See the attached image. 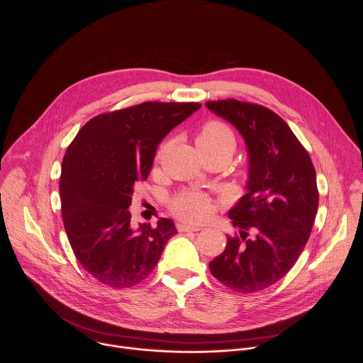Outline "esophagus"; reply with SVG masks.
<instances>
[{
  "mask_svg": "<svg viewBox=\"0 0 363 363\" xmlns=\"http://www.w3.org/2000/svg\"><path fill=\"white\" fill-rule=\"evenodd\" d=\"M178 231L179 233H188V231H199L201 227H196V225H189V224H178L177 225Z\"/></svg>",
  "mask_w": 363,
  "mask_h": 363,
  "instance_id": "obj_1",
  "label": "esophagus"
}]
</instances>
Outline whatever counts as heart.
Here are the masks:
<instances>
[{
    "label": "heart",
    "instance_id": "b5f03b06",
    "mask_svg": "<svg viewBox=\"0 0 363 363\" xmlns=\"http://www.w3.org/2000/svg\"><path fill=\"white\" fill-rule=\"evenodd\" d=\"M196 145L199 149L224 150L231 157V153L235 149V135L227 123L211 119L201 125L198 129ZM171 210L182 220L199 221L210 216L213 210V201L203 192L184 191L171 201Z\"/></svg>",
    "mask_w": 363,
    "mask_h": 363
}]
</instances>
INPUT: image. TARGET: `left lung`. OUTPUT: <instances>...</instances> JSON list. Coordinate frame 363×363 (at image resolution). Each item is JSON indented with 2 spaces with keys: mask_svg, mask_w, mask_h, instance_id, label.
Returning a JSON list of instances; mask_svg holds the SVG:
<instances>
[{
  "mask_svg": "<svg viewBox=\"0 0 363 363\" xmlns=\"http://www.w3.org/2000/svg\"><path fill=\"white\" fill-rule=\"evenodd\" d=\"M205 106L237 128L250 157L247 194L228 213L240 234L227 237L210 270L225 287L255 293L283 279L304 250L319 206L316 171L273 111L235 99L210 100Z\"/></svg>",
  "mask_w": 363,
  "mask_h": 363,
  "instance_id": "8db88e82",
  "label": "left lung"
}]
</instances>
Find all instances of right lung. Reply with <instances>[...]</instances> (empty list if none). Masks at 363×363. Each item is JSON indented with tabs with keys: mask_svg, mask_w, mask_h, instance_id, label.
<instances>
[{
	"mask_svg": "<svg viewBox=\"0 0 363 363\" xmlns=\"http://www.w3.org/2000/svg\"><path fill=\"white\" fill-rule=\"evenodd\" d=\"M199 108L194 101H145L101 113L69 145L59 186L63 224L79 263L97 281L115 289L140 283L177 234L169 218L133 228L128 208L160 142Z\"/></svg>",
	"mask_w": 363,
	"mask_h": 363,
	"instance_id": "obj_1",
	"label": "right lung"
}]
</instances>
